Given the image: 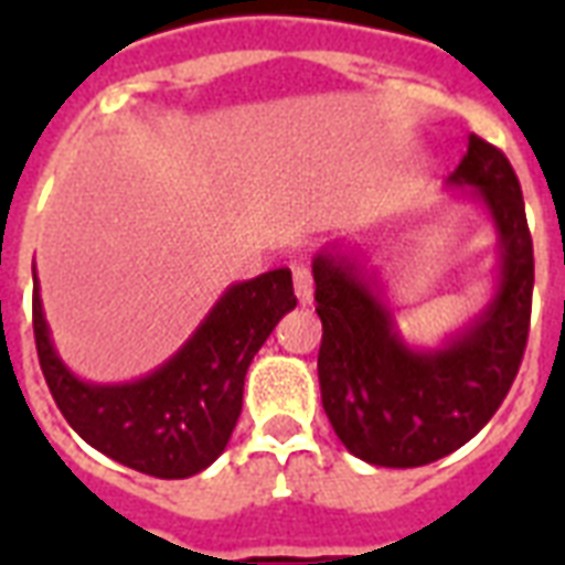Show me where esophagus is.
<instances>
[{"label": "esophagus", "mask_w": 565, "mask_h": 565, "mask_svg": "<svg viewBox=\"0 0 565 565\" xmlns=\"http://www.w3.org/2000/svg\"><path fill=\"white\" fill-rule=\"evenodd\" d=\"M292 287H296V299H299L301 305H310V301H313V275H310L308 266H292Z\"/></svg>", "instance_id": "34e87169"}]
</instances>
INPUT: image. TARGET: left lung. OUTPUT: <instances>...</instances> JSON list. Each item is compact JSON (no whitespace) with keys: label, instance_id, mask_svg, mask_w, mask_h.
I'll use <instances>...</instances> for the list:
<instances>
[{"label":"left lung","instance_id":"1","mask_svg":"<svg viewBox=\"0 0 565 565\" xmlns=\"http://www.w3.org/2000/svg\"><path fill=\"white\" fill-rule=\"evenodd\" d=\"M448 184L472 188L492 216L501 278L487 310L446 345L419 352L404 343L358 257L340 246L313 257L322 407L340 443L372 466H425L469 443L501 407L525 354L534 239L516 172L501 149L469 135Z\"/></svg>","mask_w":565,"mask_h":565}]
</instances>
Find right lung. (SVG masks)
Returning a JSON list of instances; mask_svg holds the SVG:
<instances>
[{
  "mask_svg": "<svg viewBox=\"0 0 565 565\" xmlns=\"http://www.w3.org/2000/svg\"><path fill=\"white\" fill-rule=\"evenodd\" d=\"M292 308L287 266L234 284L170 361L131 384H87L66 370L49 337L38 275L31 322L49 393L75 434L128 469L172 481L202 472L225 451L248 363Z\"/></svg>",
  "mask_w": 565,
  "mask_h": 565,
  "instance_id": "1",
  "label": "right lung"
}]
</instances>
